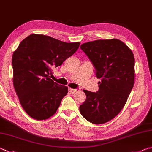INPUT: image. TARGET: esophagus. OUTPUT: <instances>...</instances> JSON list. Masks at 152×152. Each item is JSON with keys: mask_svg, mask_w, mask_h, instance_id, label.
I'll use <instances>...</instances> for the list:
<instances>
[{"mask_svg": "<svg viewBox=\"0 0 152 152\" xmlns=\"http://www.w3.org/2000/svg\"><path fill=\"white\" fill-rule=\"evenodd\" d=\"M68 90H69V92H70V94H74L77 92L76 89H72V88H69Z\"/></svg>", "mask_w": 152, "mask_h": 152, "instance_id": "obj_1", "label": "esophagus"}]
</instances>
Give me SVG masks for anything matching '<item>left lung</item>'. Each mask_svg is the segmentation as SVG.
<instances>
[{
	"label": "left lung",
	"instance_id": "obj_1",
	"mask_svg": "<svg viewBox=\"0 0 152 152\" xmlns=\"http://www.w3.org/2000/svg\"><path fill=\"white\" fill-rule=\"evenodd\" d=\"M80 48L92 61L101 82L97 92L83 90L86 99L80 106V112L88 122L104 124L121 112L133 88L134 54L126 44L115 38L86 42Z\"/></svg>",
	"mask_w": 152,
	"mask_h": 152
}]
</instances>
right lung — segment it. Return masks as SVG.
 I'll use <instances>...</instances> for the list:
<instances>
[{
    "label": "right lung",
    "instance_id": "add662e5",
    "mask_svg": "<svg viewBox=\"0 0 152 152\" xmlns=\"http://www.w3.org/2000/svg\"><path fill=\"white\" fill-rule=\"evenodd\" d=\"M80 42H65L49 36L32 34L22 41L12 58L13 85L18 100L30 117L37 120L52 116L68 88L50 76L78 49Z\"/></svg>",
    "mask_w": 152,
    "mask_h": 152
}]
</instances>
